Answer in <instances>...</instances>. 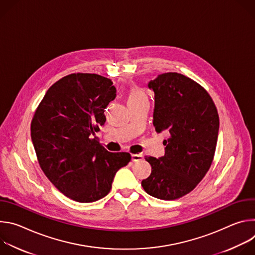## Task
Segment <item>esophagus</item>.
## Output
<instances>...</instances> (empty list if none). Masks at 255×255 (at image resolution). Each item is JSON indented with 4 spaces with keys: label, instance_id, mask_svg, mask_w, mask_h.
Here are the masks:
<instances>
[{
    "label": "esophagus",
    "instance_id": "esophagus-1",
    "mask_svg": "<svg viewBox=\"0 0 255 255\" xmlns=\"http://www.w3.org/2000/svg\"><path fill=\"white\" fill-rule=\"evenodd\" d=\"M131 159L133 162H137V161H140L143 159V155L142 154H139V153H136V154H132L131 155Z\"/></svg>",
    "mask_w": 255,
    "mask_h": 255
}]
</instances>
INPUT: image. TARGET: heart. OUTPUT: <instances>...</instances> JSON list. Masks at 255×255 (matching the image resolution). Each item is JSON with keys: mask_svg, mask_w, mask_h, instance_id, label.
<instances>
[{"mask_svg": "<svg viewBox=\"0 0 255 255\" xmlns=\"http://www.w3.org/2000/svg\"><path fill=\"white\" fill-rule=\"evenodd\" d=\"M144 99H147V97L142 90H140L137 87H132L130 89L128 94V102H135V101H140Z\"/></svg>", "mask_w": 255, "mask_h": 255, "instance_id": "heart-1", "label": "heart"}]
</instances>
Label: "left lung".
I'll use <instances>...</instances> for the list:
<instances>
[{
    "instance_id": "1",
    "label": "left lung",
    "mask_w": 255,
    "mask_h": 255,
    "mask_svg": "<svg viewBox=\"0 0 255 255\" xmlns=\"http://www.w3.org/2000/svg\"><path fill=\"white\" fill-rule=\"evenodd\" d=\"M154 92L153 125L168 131L165 154L145 156L150 175L141 186L148 195L165 201L192 192L204 178L214 159L219 115L209 93L194 80L166 72L148 84Z\"/></svg>"
}]
</instances>
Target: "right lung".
Wrapping results in <instances>:
<instances>
[{
  "label": "right lung",
  "instance_id": "add662e5",
  "mask_svg": "<svg viewBox=\"0 0 255 255\" xmlns=\"http://www.w3.org/2000/svg\"><path fill=\"white\" fill-rule=\"evenodd\" d=\"M115 98L110 79L78 72L53 84L35 110L31 138L38 163L71 200L92 203L104 198L116 172L131 160L128 152H109L95 136Z\"/></svg>",
  "mask_w": 255,
  "mask_h": 255
}]
</instances>
